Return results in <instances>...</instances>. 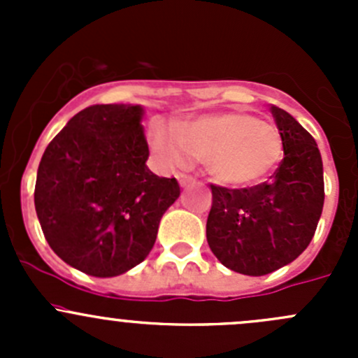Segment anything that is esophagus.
<instances>
[{"mask_svg": "<svg viewBox=\"0 0 358 358\" xmlns=\"http://www.w3.org/2000/svg\"><path fill=\"white\" fill-rule=\"evenodd\" d=\"M176 178H178V183L182 187H189L190 183L196 182V178H194L192 175H187V173H178V175H176Z\"/></svg>", "mask_w": 358, "mask_h": 358, "instance_id": "obj_1", "label": "esophagus"}]
</instances>
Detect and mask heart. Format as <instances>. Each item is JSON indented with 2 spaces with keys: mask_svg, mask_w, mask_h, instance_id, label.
Segmentation results:
<instances>
[{
  "mask_svg": "<svg viewBox=\"0 0 358 358\" xmlns=\"http://www.w3.org/2000/svg\"><path fill=\"white\" fill-rule=\"evenodd\" d=\"M154 152L168 164L187 156L204 161L220 185L244 189L265 182L284 156L280 131L246 112H218L178 121L150 135Z\"/></svg>",
  "mask_w": 358,
  "mask_h": 358,
  "instance_id": "obj_1",
  "label": "heart"
}]
</instances>
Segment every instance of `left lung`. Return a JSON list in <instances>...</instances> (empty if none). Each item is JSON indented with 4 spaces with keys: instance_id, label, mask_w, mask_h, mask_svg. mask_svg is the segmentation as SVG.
Masks as SVG:
<instances>
[{
    "instance_id": "obj_1",
    "label": "left lung",
    "mask_w": 358,
    "mask_h": 358,
    "mask_svg": "<svg viewBox=\"0 0 358 358\" xmlns=\"http://www.w3.org/2000/svg\"><path fill=\"white\" fill-rule=\"evenodd\" d=\"M284 159L268 182L248 189L211 185L206 237L213 255L244 275H266L294 262L312 241L324 206L322 157L289 112L270 106Z\"/></svg>"
}]
</instances>
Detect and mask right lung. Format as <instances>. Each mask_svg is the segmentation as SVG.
<instances>
[{"label":"right lung","mask_w":358,"mask_h":358,"mask_svg":"<svg viewBox=\"0 0 358 358\" xmlns=\"http://www.w3.org/2000/svg\"><path fill=\"white\" fill-rule=\"evenodd\" d=\"M143 107L90 106L48 143L34 206L50 248L93 277H115L142 263L159 222L180 196L175 178L147 168Z\"/></svg>","instance_id":"right-lung-1"}]
</instances>
